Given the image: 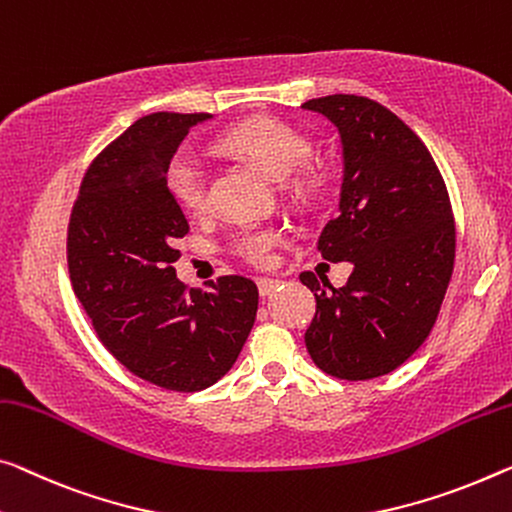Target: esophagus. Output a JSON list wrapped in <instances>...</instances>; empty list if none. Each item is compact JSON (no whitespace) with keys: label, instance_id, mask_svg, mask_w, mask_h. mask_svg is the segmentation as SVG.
I'll return each mask as SVG.
<instances>
[{"label":"esophagus","instance_id":"34e87169","mask_svg":"<svg viewBox=\"0 0 512 512\" xmlns=\"http://www.w3.org/2000/svg\"><path fill=\"white\" fill-rule=\"evenodd\" d=\"M256 283H258V293L265 297V295H270L272 290H277V286H279L281 281L279 279H270V277H261Z\"/></svg>","mask_w":512,"mask_h":512}]
</instances>
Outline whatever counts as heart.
Returning <instances> with one entry per match:
<instances>
[{"label":"heart","instance_id":"obj_1","mask_svg":"<svg viewBox=\"0 0 512 512\" xmlns=\"http://www.w3.org/2000/svg\"><path fill=\"white\" fill-rule=\"evenodd\" d=\"M222 146L247 155L274 178H286L311 155V141L293 125L272 116H256L222 135ZM167 190L185 210L199 212L208 203V169L194 148H178L167 164ZM283 233L274 226H247L235 235V251L254 265H270Z\"/></svg>","mask_w":512,"mask_h":512}]
</instances>
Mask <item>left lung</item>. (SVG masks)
<instances>
[{
	"label": "left lung",
	"instance_id": "left-lung-1",
	"mask_svg": "<svg viewBox=\"0 0 512 512\" xmlns=\"http://www.w3.org/2000/svg\"><path fill=\"white\" fill-rule=\"evenodd\" d=\"M302 107L327 116L343 144L338 215L318 251L355 265L343 288L300 274L316 295L304 343L327 375L373 380L405 364L435 327L455 263L451 201L426 144L380 102L336 93Z\"/></svg>",
	"mask_w": 512,
	"mask_h": 512
}]
</instances>
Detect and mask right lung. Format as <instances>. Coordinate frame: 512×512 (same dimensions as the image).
Here are the masks:
<instances>
[{"mask_svg": "<svg viewBox=\"0 0 512 512\" xmlns=\"http://www.w3.org/2000/svg\"><path fill=\"white\" fill-rule=\"evenodd\" d=\"M210 114L141 116L96 160L68 224V272L100 343L141 380L201 391L231 371L254 327L256 283L238 274L187 290L176 238L190 224L167 190V164Z\"/></svg>", "mask_w": 512, "mask_h": 512, "instance_id": "1", "label": "right lung"}]
</instances>
